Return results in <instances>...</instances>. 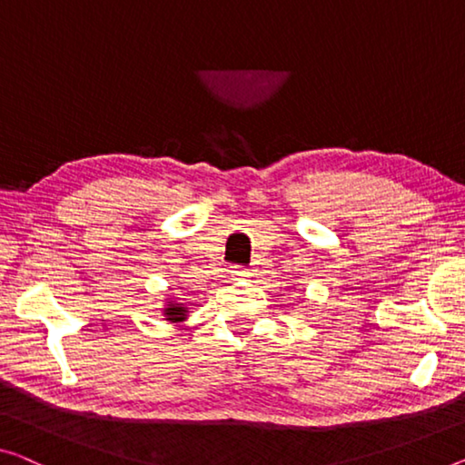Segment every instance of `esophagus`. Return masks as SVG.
Listing matches in <instances>:
<instances>
[{"instance_id": "1", "label": "esophagus", "mask_w": 465, "mask_h": 465, "mask_svg": "<svg viewBox=\"0 0 465 465\" xmlns=\"http://www.w3.org/2000/svg\"><path fill=\"white\" fill-rule=\"evenodd\" d=\"M231 276H232V281H242V278L249 276V270L242 268V266H232Z\"/></svg>"}]
</instances>
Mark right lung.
<instances>
[{
    "instance_id": "right-lung-1",
    "label": "right lung",
    "mask_w": 465,
    "mask_h": 465,
    "mask_svg": "<svg viewBox=\"0 0 465 465\" xmlns=\"http://www.w3.org/2000/svg\"><path fill=\"white\" fill-rule=\"evenodd\" d=\"M163 316H166L168 322H183V320L187 318V307L183 303L168 302V305L163 307Z\"/></svg>"
}]
</instances>
